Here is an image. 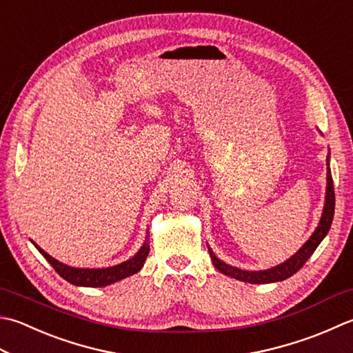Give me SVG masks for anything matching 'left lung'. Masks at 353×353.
Listing matches in <instances>:
<instances>
[{"label": "left lung", "mask_w": 353, "mask_h": 353, "mask_svg": "<svg viewBox=\"0 0 353 353\" xmlns=\"http://www.w3.org/2000/svg\"><path fill=\"white\" fill-rule=\"evenodd\" d=\"M327 165V186H326V202H324L323 214L320 219V223L316 226L312 236L303 245L299 251H296L291 259H288L285 263H280L279 266H274L271 269H266V271H245V269H239L236 266L226 265L225 261L219 260L216 254L212 252L211 248H208L210 257L212 260V265L216 266L220 272L225 275H230V277L245 281V283H255V285H263V283H274V281H281L289 277H292L295 272H299L303 268V265L309 260L310 255L319 248L321 240L326 237V234L330 230V225H332L334 220V211H335V191H334V181H332V172L329 168V156L326 159Z\"/></svg>", "instance_id": "obj_1"}]
</instances>
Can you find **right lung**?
I'll return each mask as SVG.
<instances>
[{
  "instance_id": "add662e5",
  "label": "right lung",
  "mask_w": 353,
  "mask_h": 353,
  "mask_svg": "<svg viewBox=\"0 0 353 353\" xmlns=\"http://www.w3.org/2000/svg\"><path fill=\"white\" fill-rule=\"evenodd\" d=\"M34 248L44 255V259L53 266L54 271H57L62 279L72 283L74 286H87V288H103L112 285V283L119 281L122 279H127L130 275L139 272L145 260H147V255L150 252V245H148V237L145 240V243L141 246V250L136 252L130 260L123 261L116 266L110 268H102V269H88V268H72L64 263H61L57 259H53L52 255H48L46 251L41 250V248L32 241Z\"/></svg>"
}]
</instances>
